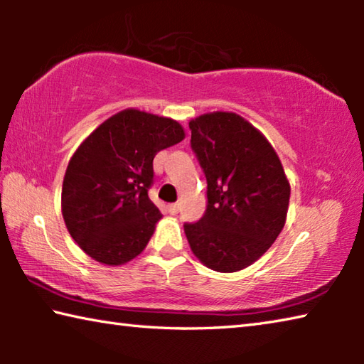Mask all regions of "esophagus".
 Wrapping results in <instances>:
<instances>
[{
    "label": "esophagus",
    "instance_id": "34e87169",
    "mask_svg": "<svg viewBox=\"0 0 364 364\" xmlns=\"http://www.w3.org/2000/svg\"><path fill=\"white\" fill-rule=\"evenodd\" d=\"M168 210H170L171 215H176L178 212H180V204H170Z\"/></svg>",
    "mask_w": 364,
    "mask_h": 364
}]
</instances>
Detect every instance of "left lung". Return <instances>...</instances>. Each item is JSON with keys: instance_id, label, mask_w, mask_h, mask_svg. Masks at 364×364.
<instances>
[{"instance_id": "1", "label": "left lung", "mask_w": 364, "mask_h": 364, "mask_svg": "<svg viewBox=\"0 0 364 364\" xmlns=\"http://www.w3.org/2000/svg\"><path fill=\"white\" fill-rule=\"evenodd\" d=\"M191 146L207 178L208 205L184 225L189 247L207 268L236 273L255 263L286 225L291 183L264 134L236 112L189 120Z\"/></svg>"}]
</instances>
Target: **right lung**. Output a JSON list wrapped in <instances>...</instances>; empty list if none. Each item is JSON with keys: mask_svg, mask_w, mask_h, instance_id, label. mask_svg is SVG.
I'll list each match as a JSON object with an SVG mask.
<instances>
[{"mask_svg": "<svg viewBox=\"0 0 364 364\" xmlns=\"http://www.w3.org/2000/svg\"><path fill=\"white\" fill-rule=\"evenodd\" d=\"M186 136L170 117L123 109L77 147L67 165L60 208L86 255L120 267L146 249L162 218L147 196L156 154Z\"/></svg>", "mask_w": 364, "mask_h": 364, "instance_id": "right-lung-1", "label": "right lung"}]
</instances>
